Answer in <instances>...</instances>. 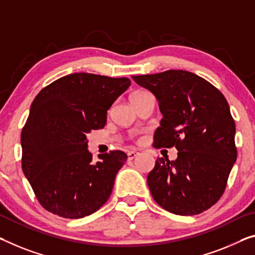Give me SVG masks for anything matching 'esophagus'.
<instances>
[{
	"label": "esophagus",
	"instance_id": "esophagus-1",
	"mask_svg": "<svg viewBox=\"0 0 255 255\" xmlns=\"http://www.w3.org/2000/svg\"><path fill=\"white\" fill-rule=\"evenodd\" d=\"M137 155H138L137 151L128 152V160H132V159H135L136 157H137Z\"/></svg>",
	"mask_w": 255,
	"mask_h": 255
}]
</instances>
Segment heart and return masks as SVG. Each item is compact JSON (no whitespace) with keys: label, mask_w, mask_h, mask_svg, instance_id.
I'll use <instances>...</instances> for the list:
<instances>
[{"label":"heart","mask_w":255,"mask_h":255,"mask_svg":"<svg viewBox=\"0 0 255 255\" xmlns=\"http://www.w3.org/2000/svg\"><path fill=\"white\" fill-rule=\"evenodd\" d=\"M147 93H144V91H136L130 96V98H135V97H139V96H143V95H145Z\"/></svg>","instance_id":"heart-1"}]
</instances>
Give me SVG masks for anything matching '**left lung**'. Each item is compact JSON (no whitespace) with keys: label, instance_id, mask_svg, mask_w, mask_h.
I'll return each mask as SVG.
<instances>
[{"label":"left lung","instance_id":"left-lung-1","mask_svg":"<svg viewBox=\"0 0 255 255\" xmlns=\"http://www.w3.org/2000/svg\"><path fill=\"white\" fill-rule=\"evenodd\" d=\"M154 95L162 119L154 146L177 149L175 160L157 158L147 175L153 199L176 215H195L221 198L237 159L236 126L225 96L206 80L183 70L137 75Z\"/></svg>","mask_w":255,"mask_h":255}]
</instances>
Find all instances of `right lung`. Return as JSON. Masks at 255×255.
I'll use <instances>...</instances> for the list:
<instances>
[{
	"mask_svg": "<svg viewBox=\"0 0 255 255\" xmlns=\"http://www.w3.org/2000/svg\"><path fill=\"white\" fill-rule=\"evenodd\" d=\"M130 83L128 78L73 73L34 98L21 131V167L47 211L81 219L109 199L127 154L111 151L94 162L87 134L105 126L110 108Z\"/></svg>",
	"mask_w": 255,
	"mask_h": 255,
	"instance_id": "add662e5",
	"label": "right lung"
}]
</instances>
